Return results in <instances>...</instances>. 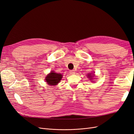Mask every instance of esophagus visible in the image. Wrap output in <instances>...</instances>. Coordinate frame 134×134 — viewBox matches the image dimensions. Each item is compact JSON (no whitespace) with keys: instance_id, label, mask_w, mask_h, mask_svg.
I'll list each match as a JSON object with an SVG mask.
<instances>
[{"instance_id":"obj_1","label":"esophagus","mask_w":134,"mask_h":134,"mask_svg":"<svg viewBox=\"0 0 134 134\" xmlns=\"http://www.w3.org/2000/svg\"><path fill=\"white\" fill-rule=\"evenodd\" d=\"M70 73L71 75H74V74H75V71H74V70H71V71H70Z\"/></svg>"}]
</instances>
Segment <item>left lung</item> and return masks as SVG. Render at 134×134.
I'll list each match as a JSON object with an SVG mask.
<instances>
[{
	"instance_id": "obj_1",
	"label": "left lung",
	"mask_w": 134,
	"mask_h": 134,
	"mask_svg": "<svg viewBox=\"0 0 134 134\" xmlns=\"http://www.w3.org/2000/svg\"><path fill=\"white\" fill-rule=\"evenodd\" d=\"M88 77H91V75H90V74H89V75H88Z\"/></svg>"
}]
</instances>
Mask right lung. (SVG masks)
I'll return each mask as SVG.
<instances>
[{"label": "right lung", "mask_w": 134, "mask_h": 134, "mask_svg": "<svg viewBox=\"0 0 134 134\" xmlns=\"http://www.w3.org/2000/svg\"><path fill=\"white\" fill-rule=\"evenodd\" d=\"M62 75L61 74L56 73L52 71L46 77V81L49 85H56L57 84L61 81V78H62Z\"/></svg>", "instance_id": "obj_1"}]
</instances>
